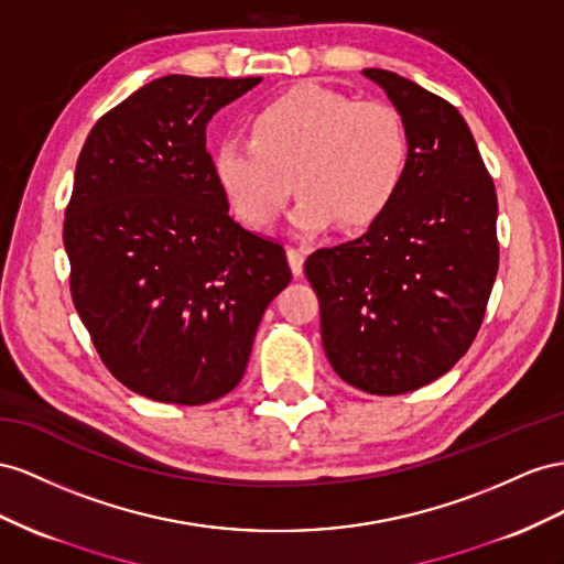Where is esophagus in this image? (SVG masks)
Listing matches in <instances>:
<instances>
[{"instance_id": "esophagus-1", "label": "esophagus", "mask_w": 564, "mask_h": 564, "mask_svg": "<svg viewBox=\"0 0 564 564\" xmlns=\"http://www.w3.org/2000/svg\"><path fill=\"white\" fill-rule=\"evenodd\" d=\"M304 254H307V252H304L302 248H288V264H291L295 276H300L302 269H304Z\"/></svg>"}]
</instances>
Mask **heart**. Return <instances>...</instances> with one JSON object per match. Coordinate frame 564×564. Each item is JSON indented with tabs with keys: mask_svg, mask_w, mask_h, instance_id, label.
<instances>
[{
	"mask_svg": "<svg viewBox=\"0 0 564 564\" xmlns=\"http://www.w3.org/2000/svg\"><path fill=\"white\" fill-rule=\"evenodd\" d=\"M411 165V141L397 108L357 101L302 83L257 108L248 137L213 151V176L234 213L254 229L279 221L291 198L293 224L321 231L330 224L357 231L397 200Z\"/></svg>",
	"mask_w": 564,
	"mask_h": 564,
	"instance_id": "obj_1",
	"label": "heart"
}]
</instances>
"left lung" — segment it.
<instances>
[{
  "label": "left lung",
  "mask_w": 564,
  "mask_h": 564,
  "mask_svg": "<svg viewBox=\"0 0 564 564\" xmlns=\"http://www.w3.org/2000/svg\"><path fill=\"white\" fill-rule=\"evenodd\" d=\"M364 75L406 124V182L364 236L312 252L304 273L335 373L392 397L437 380L473 345L498 271V203L452 104L390 70Z\"/></svg>",
  "instance_id": "obj_1"
}]
</instances>
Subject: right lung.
Instances as JSON below:
<instances>
[{
  "instance_id": "1",
  "label": "right lung",
  "mask_w": 564,
  "mask_h": 564,
  "mask_svg": "<svg viewBox=\"0 0 564 564\" xmlns=\"http://www.w3.org/2000/svg\"><path fill=\"white\" fill-rule=\"evenodd\" d=\"M262 77L165 75L91 127L63 224L70 295L108 371L153 401L200 406L246 373L285 250L240 227L205 127Z\"/></svg>"
}]
</instances>
